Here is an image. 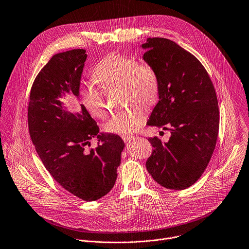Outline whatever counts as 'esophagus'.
Instances as JSON below:
<instances>
[{"instance_id":"34e87169","label":"esophagus","mask_w":249,"mask_h":249,"mask_svg":"<svg viewBox=\"0 0 249 249\" xmlns=\"http://www.w3.org/2000/svg\"><path fill=\"white\" fill-rule=\"evenodd\" d=\"M122 139H123V141H124L125 142H130L131 141H133V140L135 139V137H134V136H129V135L126 136V135H125V136H122Z\"/></svg>"}]
</instances>
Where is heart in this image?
<instances>
[{"mask_svg":"<svg viewBox=\"0 0 249 249\" xmlns=\"http://www.w3.org/2000/svg\"><path fill=\"white\" fill-rule=\"evenodd\" d=\"M96 81L106 90L122 87L128 103L134 101L151 106L156 103L160 92L159 76L154 67L147 62L117 52L103 58L93 71ZM81 101L95 117H105L107 106L105 94L94 84L86 85L81 91ZM146 110L140 105L115 112L106 124L109 133L127 135L138 131L145 122Z\"/></svg>","mask_w":249,"mask_h":249,"instance_id":"b5f03b06","label":"heart"}]
</instances>
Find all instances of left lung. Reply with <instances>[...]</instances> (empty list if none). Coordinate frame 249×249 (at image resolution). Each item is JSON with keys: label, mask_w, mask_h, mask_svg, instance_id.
Segmentation results:
<instances>
[{"label": "left lung", "mask_w": 249, "mask_h": 249, "mask_svg": "<svg viewBox=\"0 0 249 249\" xmlns=\"http://www.w3.org/2000/svg\"><path fill=\"white\" fill-rule=\"evenodd\" d=\"M142 47L160 81L159 102L147 125L172 134L168 142L148 139L153 150L145 166L163 187L186 189L201 178L215 148L219 109L214 86L202 63L175 41L149 37Z\"/></svg>", "instance_id": "left-lung-1"}]
</instances>
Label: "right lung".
<instances>
[{
  "instance_id": "add662e5",
  "label": "right lung",
  "mask_w": 249,
  "mask_h": 249,
  "mask_svg": "<svg viewBox=\"0 0 249 249\" xmlns=\"http://www.w3.org/2000/svg\"><path fill=\"white\" fill-rule=\"evenodd\" d=\"M72 49L52 56L36 76L30 92L28 127L42 164L52 178L73 196L96 201L114 186L124 148L114 134H99L97 122L83 105L72 113L59 101L66 93L79 96L87 54ZM97 137L98 145L90 147Z\"/></svg>"
}]
</instances>
